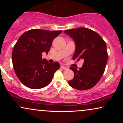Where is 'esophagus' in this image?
Listing matches in <instances>:
<instances>
[{
    "label": "esophagus",
    "mask_w": 123,
    "mask_h": 123,
    "mask_svg": "<svg viewBox=\"0 0 123 123\" xmlns=\"http://www.w3.org/2000/svg\"><path fill=\"white\" fill-rule=\"evenodd\" d=\"M61 68L62 69H64V70H67L68 69V68L67 67H66V66H63V65H62V66H61Z\"/></svg>",
    "instance_id": "obj_1"
}]
</instances>
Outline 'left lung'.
I'll list each match as a JSON object with an SVG mask.
<instances>
[{
  "instance_id": "obj_1",
  "label": "left lung",
  "mask_w": 123,
  "mask_h": 123,
  "mask_svg": "<svg viewBox=\"0 0 123 123\" xmlns=\"http://www.w3.org/2000/svg\"><path fill=\"white\" fill-rule=\"evenodd\" d=\"M64 33L73 39L75 51L73 60H84L82 67H70L74 72L69 84L79 90H86L96 85L101 78L108 61L106 44L98 33L86 28L69 29Z\"/></svg>"
}]
</instances>
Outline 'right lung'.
I'll use <instances>...</instances> for the list:
<instances>
[{
    "instance_id": "add662e5",
    "label": "right lung",
    "mask_w": 123,
    "mask_h": 123,
    "mask_svg": "<svg viewBox=\"0 0 123 123\" xmlns=\"http://www.w3.org/2000/svg\"><path fill=\"white\" fill-rule=\"evenodd\" d=\"M62 32L33 29L18 39L12 50V61L15 74L25 86L39 89L51 81L60 63H49L42 59V53L48 54L53 40Z\"/></svg>"
}]
</instances>
